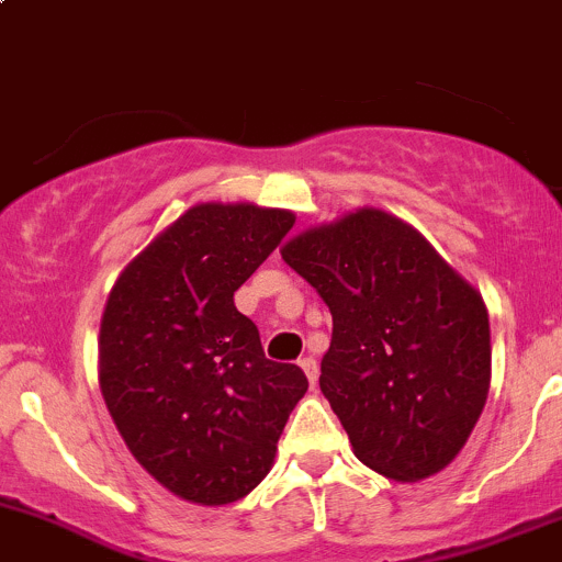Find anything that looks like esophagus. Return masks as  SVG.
Returning <instances> with one entry per match:
<instances>
[{
    "instance_id": "34e87169",
    "label": "esophagus",
    "mask_w": 562,
    "mask_h": 562,
    "mask_svg": "<svg viewBox=\"0 0 562 562\" xmlns=\"http://www.w3.org/2000/svg\"><path fill=\"white\" fill-rule=\"evenodd\" d=\"M297 366L305 370V375H308L311 386H316V379H319V366H316V360H314V357H303V360H300Z\"/></svg>"
}]
</instances>
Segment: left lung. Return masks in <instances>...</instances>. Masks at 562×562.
Masks as SVG:
<instances>
[{
  "label": "left lung",
  "instance_id": "left-lung-1",
  "mask_svg": "<svg viewBox=\"0 0 562 562\" xmlns=\"http://www.w3.org/2000/svg\"><path fill=\"white\" fill-rule=\"evenodd\" d=\"M281 257L333 314L319 386L357 460L395 482L443 471L487 403L482 294L379 207L294 235Z\"/></svg>",
  "mask_w": 562,
  "mask_h": 562
}]
</instances>
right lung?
Returning a JSON list of instances; mask_svg holds the SVG:
<instances>
[{
  "label": "right lung",
  "mask_w": 562,
  "mask_h": 562,
  "mask_svg": "<svg viewBox=\"0 0 562 562\" xmlns=\"http://www.w3.org/2000/svg\"><path fill=\"white\" fill-rule=\"evenodd\" d=\"M294 216L251 202L189 207L121 270L100 324V386L121 438L183 501L224 506L273 468L308 390L297 366L265 357L235 292Z\"/></svg>",
  "instance_id": "1"
}]
</instances>
